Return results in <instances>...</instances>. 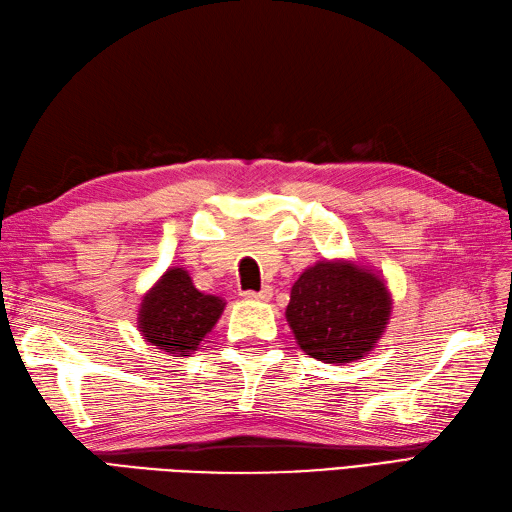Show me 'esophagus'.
<instances>
[{"label": "esophagus", "instance_id": "obj_1", "mask_svg": "<svg viewBox=\"0 0 512 512\" xmlns=\"http://www.w3.org/2000/svg\"><path fill=\"white\" fill-rule=\"evenodd\" d=\"M241 295L247 299V302H269L271 295H273V289H271V286H263L260 291H245Z\"/></svg>", "mask_w": 512, "mask_h": 512}]
</instances>
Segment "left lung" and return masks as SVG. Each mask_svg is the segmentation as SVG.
<instances>
[{
    "mask_svg": "<svg viewBox=\"0 0 512 512\" xmlns=\"http://www.w3.org/2000/svg\"><path fill=\"white\" fill-rule=\"evenodd\" d=\"M286 321L299 350L345 365L378 345L393 315V293L380 271L356 258H321L291 286Z\"/></svg>",
    "mask_w": 512,
    "mask_h": 512,
    "instance_id": "left-lung-1",
    "label": "left lung"
}]
</instances>
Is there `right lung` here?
I'll return each mask as SVG.
<instances>
[{
  "label": "right lung",
  "mask_w": 512,
  "mask_h": 512,
  "mask_svg": "<svg viewBox=\"0 0 512 512\" xmlns=\"http://www.w3.org/2000/svg\"><path fill=\"white\" fill-rule=\"evenodd\" d=\"M226 299L195 289L184 267H169L149 286L136 310V328L156 350L189 356L213 332Z\"/></svg>",
  "instance_id": "right-lung-1"
}]
</instances>
